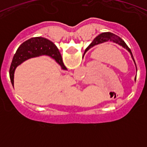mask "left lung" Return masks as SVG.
<instances>
[{"label":"left lung","mask_w":147,"mask_h":147,"mask_svg":"<svg viewBox=\"0 0 147 147\" xmlns=\"http://www.w3.org/2000/svg\"><path fill=\"white\" fill-rule=\"evenodd\" d=\"M109 40H110V41H113V42H115V43L118 44V45H121V46H122V47L124 48L125 49H127V50L129 52V54H130L131 57H132V59H133V61H134V63H135V65H136V62H135L134 57H133V55H132V51H131L130 49H129V48L127 46V45L125 43V42H124V40H122L121 37H119V36H117V35L111 33V32H103V33H101L100 34H98L96 37H95L94 40L92 41L91 43L90 44L89 46L87 48L86 50L85 51H88L89 49H90L91 48L94 47L95 45H98V44H101V43H103V42H107V41H109ZM136 69H137V67H136Z\"/></svg>","instance_id":"1"}]
</instances>
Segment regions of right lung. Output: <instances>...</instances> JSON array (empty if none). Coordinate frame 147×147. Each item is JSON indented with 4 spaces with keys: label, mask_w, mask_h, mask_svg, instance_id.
Here are the masks:
<instances>
[{
    "label": "right lung",
    "mask_w": 147,
    "mask_h": 147,
    "mask_svg": "<svg viewBox=\"0 0 147 147\" xmlns=\"http://www.w3.org/2000/svg\"><path fill=\"white\" fill-rule=\"evenodd\" d=\"M49 56L60 65L62 70H67L63 64L62 57L57 47L51 41L44 37H32L26 40L19 46L14 55L9 69V76L11 82L14 87V76L16 67L22 62L30 58L37 57L40 56Z\"/></svg>",
    "instance_id": "right-lung-1"
}]
</instances>
